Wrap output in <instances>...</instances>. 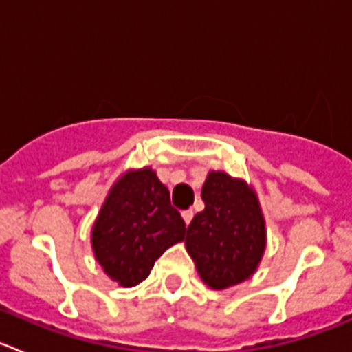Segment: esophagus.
Listing matches in <instances>:
<instances>
[{
    "instance_id": "1",
    "label": "esophagus",
    "mask_w": 352,
    "mask_h": 352,
    "mask_svg": "<svg viewBox=\"0 0 352 352\" xmlns=\"http://www.w3.org/2000/svg\"><path fill=\"white\" fill-rule=\"evenodd\" d=\"M182 217H183V220H185V223H186V226H188V223L192 222V219H194V211H192V210H186V211H183V213H182Z\"/></svg>"
}]
</instances>
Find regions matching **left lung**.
I'll return each mask as SVG.
<instances>
[{
    "mask_svg": "<svg viewBox=\"0 0 352 352\" xmlns=\"http://www.w3.org/2000/svg\"><path fill=\"white\" fill-rule=\"evenodd\" d=\"M199 211L186 229V250L197 272L213 289H227L254 275L266 231L256 194L241 179L211 170Z\"/></svg>",
    "mask_w": 352,
    "mask_h": 352,
    "instance_id": "1",
    "label": "left lung"
}]
</instances>
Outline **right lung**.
Instances as JSON below:
<instances>
[{"label":"right lung","instance_id":"right-lung-1","mask_svg":"<svg viewBox=\"0 0 352 352\" xmlns=\"http://www.w3.org/2000/svg\"><path fill=\"white\" fill-rule=\"evenodd\" d=\"M185 231L167 186L144 167L125 174L109 192L93 226L91 245L104 272L123 287H133L167 248L185 238Z\"/></svg>","mask_w":352,"mask_h":352}]
</instances>
